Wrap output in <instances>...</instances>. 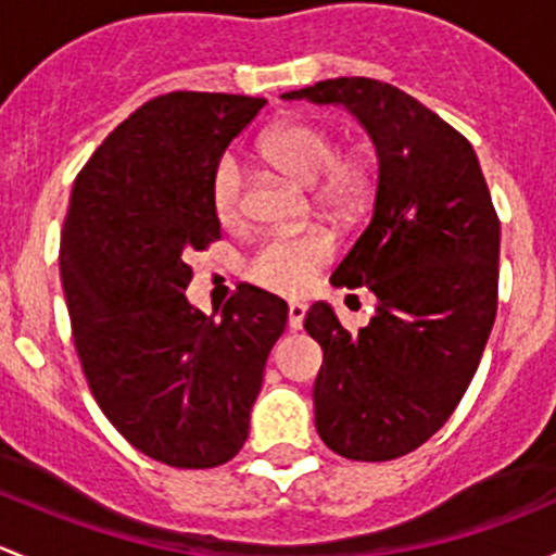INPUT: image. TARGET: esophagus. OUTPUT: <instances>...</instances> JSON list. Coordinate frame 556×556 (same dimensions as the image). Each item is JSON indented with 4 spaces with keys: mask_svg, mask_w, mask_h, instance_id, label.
I'll list each match as a JSON object with an SVG mask.
<instances>
[{
    "mask_svg": "<svg viewBox=\"0 0 556 556\" xmlns=\"http://www.w3.org/2000/svg\"><path fill=\"white\" fill-rule=\"evenodd\" d=\"M307 305L300 300H291L289 302V326L291 329H302V320H305Z\"/></svg>",
    "mask_w": 556,
    "mask_h": 556,
    "instance_id": "obj_1",
    "label": "esophagus"
}]
</instances>
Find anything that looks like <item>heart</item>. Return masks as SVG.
<instances>
[{"label":"heart","instance_id":"obj_1","mask_svg":"<svg viewBox=\"0 0 556 556\" xmlns=\"http://www.w3.org/2000/svg\"><path fill=\"white\" fill-rule=\"evenodd\" d=\"M262 154L280 170L294 176L302 185H326V198L342 203L356 190V174L342 163L340 141L324 125L307 119L280 123L262 136ZM211 208L222 225H236L245 208V181L236 154H225L211 174ZM331 240L326 232L302 236H273L254 251L249 276L265 289L278 294H300L313 283L316 273L329 262Z\"/></svg>","mask_w":556,"mask_h":556}]
</instances>
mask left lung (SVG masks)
<instances>
[{
	"label": "left lung",
	"instance_id": "left-lung-1",
	"mask_svg": "<svg viewBox=\"0 0 556 556\" xmlns=\"http://www.w3.org/2000/svg\"><path fill=\"white\" fill-rule=\"evenodd\" d=\"M280 99L342 104L377 150L375 211L331 286H366L375 316L348 331L329 302L305 329L324 351L316 431L351 460L402 457L466 393L497 311L501 225L473 147L404 90L337 77Z\"/></svg>",
	"mask_w": 556,
	"mask_h": 556
}]
</instances>
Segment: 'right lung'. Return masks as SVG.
<instances>
[{
    "instance_id": "add662e5",
    "label": "right lung",
    "mask_w": 556,
    "mask_h": 556,
    "mask_svg": "<svg viewBox=\"0 0 556 556\" xmlns=\"http://www.w3.org/2000/svg\"><path fill=\"white\" fill-rule=\"evenodd\" d=\"M265 99L157 96L79 170L61 283L85 380L106 420L152 460L214 468L238 455L289 307L238 291L222 316L185 296L187 256L219 238L211 174Z\"/></svg>"
}]
</instances>
